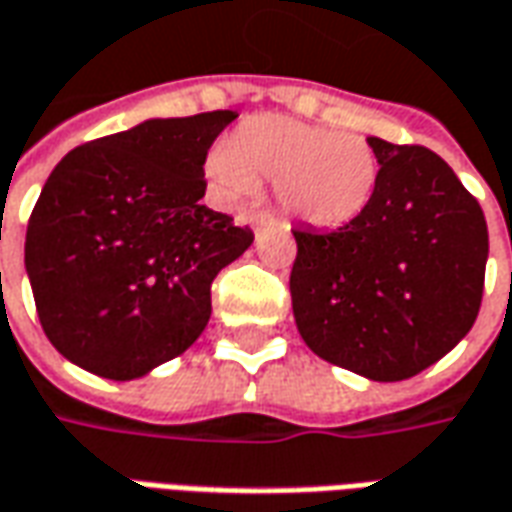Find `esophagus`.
<instances>
[{
	"label": "esophagus",
	"mask_w": 512,
	"mask_h": 512,
	"mask_svg": "<svg viewBox=\"0 0 512 512\" xmlns=\"http://www.w3.org/2000/svg\"><path fill=\"white\" fill-rule=\"evenodd\" d=\"M252 227L255 230H263V227H268V224H274V216L271 213H252Z\"/></svg>",
	"instance_id": "34e87169"
}]
</instances>
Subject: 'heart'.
<instances>
[{"instance_id":"1","label":"heart","mask_w":512,"mask_h":512,"mask_svg":"<svg viewBox=\"0 0 512 512\" xmlns=\"http://www.w3.org/2000/svg\"><path fill=\"white\" fill-rule=\"evenodd\" d=\"M205 171L221 194L241 199L260 182H277L291 219L341 227L363 213L377 188L380 160L363 135L332 132L288 116H257L207 155Z\"/></svg>"}]
</instances>
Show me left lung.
<instances>
[{
    "label": "left lung",
    "mask_w": 512,
    "mask_h": 512,
    "mask_svg": "<svg viewBox=\"0 0 512 512\" xmlns=\"http://www.w3.org/2000/svg\"><path fill=\"white\" fill-rule=\"evenodd\" d=\"M380 160L363 213L332 232L291 230V302L321 360L374 382L416 377L477 321L488 224L427 146L368 138Z\"/></svg>",
    "instance_id": "8db88e82"
}]
</instances>
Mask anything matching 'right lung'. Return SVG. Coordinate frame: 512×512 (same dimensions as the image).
I'll use <instances>...</instances> for the list:
<instances>
[{
  "label": "right lung",
  "instance_id": "1",
  "mask_svg": "<svg viewBox=\"0 0 512 512\" xmlns=\"http://www.w3.org/2000/svg\"><path fill=\"white\" fill-rule=\"evenodd\" d=\"M235 119H149L71 149L49 174L24 266L41 327L66 360L135 380L202 335L216 274L255 241L199 205L207 152Z\"/></svg>",
  "mask_w": 512,
  "mask_h": 512
}]
</instances>
